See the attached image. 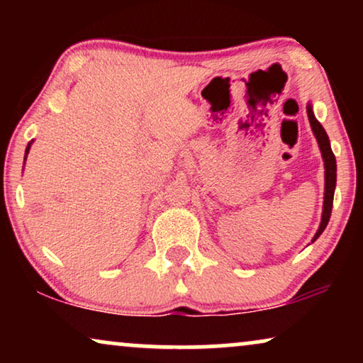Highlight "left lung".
<instances>
[{
    "label": "left lung",
    "instance_id": "1",
    "mask_svg": "<svg viewBox=\"0 0 363 363\" xmlns=\"http://www.w3.org/2000/svg\"><path fill=\"white\" fill-rule=\"evenodd\" d=\"M307 117H309L311 128H312V132H314L315 140H317V143H319V148H320V153H322V160H324V168H325V172H324V178H325L324 205H322V216H320L319 230L315 231V235L311 241V242H314L317 238L322 235V231L325 230L327 223H329V220H330L332 203H334V191H335V182H337V163H335L334 153H332L329 137H327V133L324 130V127L320 125V122L315 118L311 102L307 104Z\"/></svg>",
    "mask_w": 363,
    "mask_h": 363
}]
</instances>
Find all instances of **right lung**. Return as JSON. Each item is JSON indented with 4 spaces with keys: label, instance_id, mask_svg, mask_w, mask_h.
<instances>
[{
    "label": "right lung",
    "instance_id": "right-lung-1",
    "mask_svg": "<svg viewBox=\"0 0 363 363\" xmlns=\"http://www.w3.org/2000/svg\"><path fill=\"white\" fill-rule=\"evenodd\" d=\"M33 142L34 140H31L28 143V147H26V152H24V163H26V158H28V153H29V148H31V145H33Z\"/></svg>",
    "mask_w": 363,
    "mask_h": 363
}]
</instances>
